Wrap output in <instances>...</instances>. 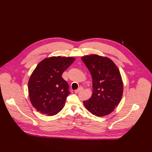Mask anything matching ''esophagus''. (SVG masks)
Wrapping results in <instances>:
<instances>
[{"mask_svg":"<svg viewBox=\"0 0 152 152\" xmlns=\"http://www.w3.org/2000/svg\"><path fill=\"white\" fill-rule=\"evenodd\" d=\"M82 90H83V87H80L79 89L75 91V93H79L80 91H82Z\"/></svg>","mask_w":152,"mask_h":152,"instance_id":"obj_1","label":"esophagus"}]
</instances>
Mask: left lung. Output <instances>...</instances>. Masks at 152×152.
Segmentation results:
<instances>
[{"instance_id": "obj_1", "label": "left lung", "mask_w": 152, "mask_h": 152, "mask_svg": "<svg viewBox=\"0 0 152 152\" xmlns=\"http://www.w3.org/2000/svg\"><path fill=\"white\" fill-rule=\"evenodd\" d=\"M93 79V94L83 103L89 112L98 117L111 113L120 103L124 84L117 66L109 58L98 54L81 58Z\"/></svg>"}]
</instances>
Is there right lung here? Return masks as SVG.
Segmentation results:
<instances>
[{"mask_svg": "<svg viewBox=\"0 0 152 152\" xmlns=\"http://www.w3.org/2000/svg\"><path fill=\"white\" fill-rule=\"evenodd\" d=\"M75 60L73 57L52 56L44 59L36 66L28 88L31 103L38 112L53 116L63 109L70 92L61 75Z\"/></svg>", "mask_w": 152, "mask_h": 152, "instance_id": "obj_1", "label": "right lung"}]
</instances>
